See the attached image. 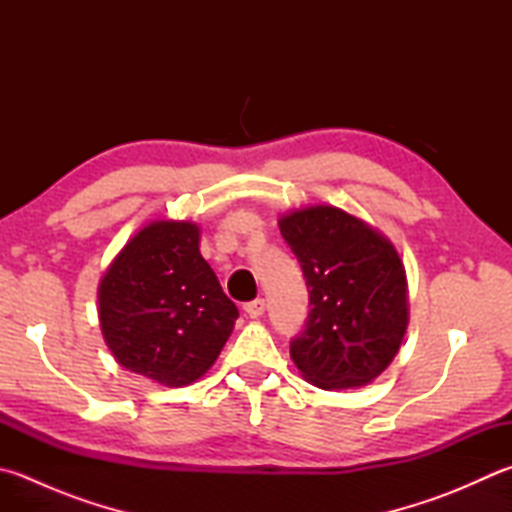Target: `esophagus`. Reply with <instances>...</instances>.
I'll use <instances>...</instances> for the list:
<instances>
[{
  "label": "esophagus",
  "instance_id": "obj_1",
  "mask_svg": "<svg viewBox=\"0 0 512 512\" xmlns=\"http://www.w3.org/2000/svg\"><path fill=\"white\" fill-rule=\"evenodd\" d=\"M245 312L249 318H260L265 314V301L263 298H256V301L245 303Z\"/></svg>",
  "mask_w": 512,
  "mask_h": 512
}]
</instances>
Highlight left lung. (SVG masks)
I'll use <instances>...</instances> for the list:
<instances>
[{
	"instance_id": "1",
	"label": "left lung",
	"mask_w": 512,
	"mask_h": 512,
	"mask_svg": "<svg viewBox=\"0 0 512 512\" xmlns=\"http://www.w3.org/2000/svg\"><path fill=\"white\" fill-rule=\"evenodd\" d=\"M278 227L310 292L305 330L289 345L294 365L321 390L372 383L408 330V278L397 247L332 205L287 211Z\"/></svg>"
}]
</instances>
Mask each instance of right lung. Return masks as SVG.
I'll return each mask as SVG.
<instances>
[{
  "label": "right lung",
  "instance_id": "obj_1",
  "mask_svg": "<svg viewBox=\"0 0 512 512\" xmlns=\"http://www.w3.org/2000/svg\"><path fill=\"white\" fill-rule=\"evenodd\" d=\"M98 316L104 343L124 370L182 388L216 363L238 307L200 254V227L153 220L106 267Z\"/></svg>",
  "mask_w": 512,
  "mask_h": 512
}]
</instances>
